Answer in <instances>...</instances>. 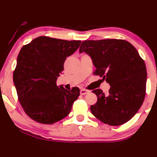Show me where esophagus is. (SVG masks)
Here are the masks:
<instances>
[{"label": "esophagus", "mask_w": 157, "mask_h": 157, "mask_svg": "<svg viewBox=\"0 0 157 157\" xmlns=\"http://www.w3.org/2000/svg\"><path fill=\"white\" fill-rule=\"evenodd\" d=\"M90 93V90H86V89H82L80 90V94L81 95H86V94Z\"/></svg>", "instance_id": "1"}]
</instances>
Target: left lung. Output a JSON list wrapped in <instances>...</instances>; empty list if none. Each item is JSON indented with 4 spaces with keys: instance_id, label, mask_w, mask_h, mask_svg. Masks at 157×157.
<instances>
[{
    "instance_id": "left-lung-1",
    "label": "left lung",
    "mask_w": 157,
    "mask_h": 157,
    "mask_svg": "<svg viewBox=\"0 0 157 157\" xmlns=\"http://www.w3.org/2000/svg\"><path fill=\"white\" fill-rule=\"evenodd\" d=\"M80 52L90 56L94 74L109 84V95L100 89L90 111L96 118L110 126L125 124L143 105L146 88L147 72L144 60L131 43L121 39L82 41Z\"/></svg>"
}]
</instances>
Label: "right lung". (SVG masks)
Masks as SVG:
<instances>
[{"label":"right lung","instance_id":"obj_1","mask_svg":"<svg viewBox=\"0 0 157 157\" xmlns=\"http://www.w3.org/2000/svg\"><path fill=\"white\" fill-rule=\"evenodd\" d=\"M80 43L39 36L20 50L13 80L22 108L33 120L52 124L69 114L80 89L68 90L56 80Z\"/></svg>","mask_w":157,"mask_h":157}]
</instances>
